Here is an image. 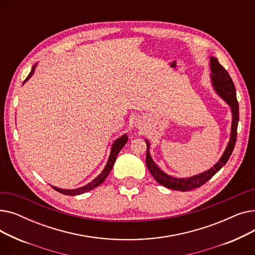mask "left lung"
<instances>
[{
    "mask_svg": "<svg viewBox=\"0 0 255 255\" xmlns=\"http://www.w3.org/2000/svg\"><path fill=\"white\" fill-rule=\"evenodd\" d=\"M210 77L212 86L215 90V92L218 94V96L221 97L229 106L231 107L232 112V127H231V135H230V141L227 143L226 148L218 160V162L214 164L213 167L210 169L200 172L198 175L188 177V178H175L167 175L161 168H160L155 162L150 154V142L149 140L144 139L146 143V157H145V163L146 167H148L151 175L154 177V179L166 188L178 190V191H190L198 187L203 186L206 182H208L217 171H219L227 162V160L230 159L235 144L237 140V129H238V123H239V103L237 100V94H236V88L233 83V79L230 76L229 72H227L223 67L219 64L217 58L210 57Z\"/></svg>",
    "mask_w": 255,
    "mask_h": 255,
    "instance_id": "1",
    "label": "left lung"
}]
</instances>
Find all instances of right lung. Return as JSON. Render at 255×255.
<instances>
[{"mask_svg":"<svg viewBox=\"0 0 255 255\" xmlns=\"http://www.w3.org/2000/svg\"><path fill=\"white\" fill-rule=\"evenodd\" d=\"M36 67H37V64H35L33 66V68L31 70L30 74L28 75V77L25 78L24 83L26 82V80H29L31 78V76L34 74ZM127 141H128L127 134H123L122 136H120L119 138H117L114 141V143L112 144V150H111V153H110L109 160H107V162H106V165L104 166L101 173H99V175L95 179H94L92 182H90L89 184H87L83 187H79V188H76V189H62V188H58V187H55V186H51V187L56 191H58L62 194H65V195H79V194H83L85 192H88V191H90L94 188H96V187L99 186L100 184H102L105 181V179L107 178V176L110 175V172L113 169V166L115 164V161H116L118 154L120 153L121 150H122V148L126 144Z\"/></svg>","mask_w":255,"mask_h":255,"instance_id":"1","label":"right lung"}]
</instances>
